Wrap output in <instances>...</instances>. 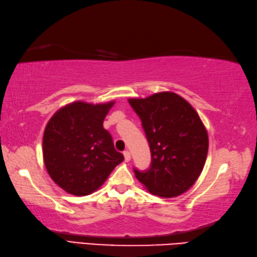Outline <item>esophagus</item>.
Masks as SVG:
<instances>
[{
	"mask_svg": "<svg viewBox=\"0 0 257 257\" xmlns=\"http://www.w3.org/2000/svg\"><path fill=\"white\" fill-rule=\"evenodd\" d=\"M123 155H124V161L126 162V163H128L131 161V154H130V152L128 151H125L123 153Z\"/></svg>",
	"mask_w": 257,
	"mask_h": 257,
	"instance_id": "34e87169",
	"label": "esophagus"
}]
</instances>
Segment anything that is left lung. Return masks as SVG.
Wrapping results in <instances>:
<instances>
[{"instance_id":"obj_1","label":"left lung","mask_w":257,"mask_h":257,"mask_svg":"<svg viewBox=\"0 0 257 257\" xmlns=\"http://www.w3.org/2000/svg\"><path fill=\"white\" fill-rule=\"evenodd\" d=\"M128 103L140 116L152 154L146 172L136 178L152 195L174 198L190 189L207 159V128L197 111L182 96L164 91Z\"/></svg>"}]
</instances>
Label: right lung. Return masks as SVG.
<instances>
[{"mask_svg":"<svg viewBox=\"0 0 257 257\" xmlns=\"http://www.w3.org/2000/svg\"><path fill=\"white\" fill-rule=\"evenodd\" d=\"M114 103L72 102L57 111L45 127V167L55 184L70 195L88 196L98 190L123 162L111 134L103 128Z\"/></svg>","mask_w":257,"mask_h":257,"instance_id":"add662e5","label":"right lung"}]
</instances>
